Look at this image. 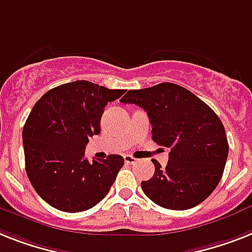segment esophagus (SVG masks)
<instances>
[{"label": "esophagus", "mask_w": 252, "mask_h": 252, "mask_svg": "<svg viewBox=\"0 0 252 252\" xmlns=\"http://www.w3.org/2000/svg\"><path fill=\"white\" fill-rule=\"evenodd\" d=\"M124 158H125V162H126V165H135V163L138 162V159L134 158V157L130 155H125Z\"/></svg>", "instance_id": "34e87169"}]
</instances>
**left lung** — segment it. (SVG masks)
Instances as JSON below:
<instances>
[{
	"instance_id": "8db88e82",
	"label": "left lung",
	"mask_w": 252,
	"mask_h": 252,
	"mask_svg": "<svg viewBox=\"0 0 252 252\" xmlns=\"http://www.w3.org/2000/svg\"><path fill=\"white\" fill-rule=\"evenodd\" d=\"M121 101L143 108L152 124V140L170 148L166 167L153 159L155 174L141 182L145 196L168 210H188L203 202L219 184L229 152L215 112L170 82L128 90Z\"/></svg>"
}]
</instances>
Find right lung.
<instances>
[{"mask_svg":"<svg viewBox=\"0 0 252 252\" xmlns=\"http://www.w3.org/2000/svg\"><path fill=\"white\" fill-rule=\"evenodd\" d=\"M124 94L90 81H74L54 87L34 104L23 127L26 171L50 206L80 213L108 194L124 157L111 155L90 162L85 148L91 136L100 134L105 105Z\"/></svg>","mask_w":252,"mask_h":252,"instance_id":"1","label":"right lung"}]
</instances>
